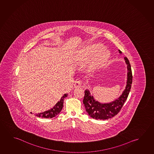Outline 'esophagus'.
<instances>
[{
	"mask_svg": "<svg viewBox=\"0 0 154 154\" xmlns=\"http://www.w3.org/2000/svg\"><path fill=\"white\" fill-rule=\"evenodd\" d=\"M81 84H82V82L80 80H76L74 83V87L75 88H78L81 87Z\"/></svg>",
	"mask_w": 154,
	"mask_h": 154,
	"instance_id": "34e87169",
	"label": "esophagus"
}]
</instances>
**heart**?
<instances>
[{"mask_svg":"<svg viewBox=\"0 0 154 154\" xmlns=\"http://www.w3.org/2000/svg\"><path fill=\"white\" fill-rule=\"evenodd\" d=\"M83 62L89 61V68L91 69L100 67L105 64L110 58L109 51L102 44H95L85 48L81 52Z\"/></svg>","mask_w":154,"mask_h":154,"instance_id":"heart-1","label":"heart"}]
</instances>
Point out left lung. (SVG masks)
Returning <instances> with one entry per match:
<instances>
[{"instance_id":"obj_1","label":"left lung","mask_w":154,"mask_h":154,"mask_svg":"<svg viewBox=\"0 0 154 154\" xmlns=\"http://www.w3.org/2000/svg\"><path fill=\"white\" fill-rule=\"evenodd\" d=\"M120 54L122 52L118 50ZM124 60L127 65V74L126 85L122 94L113 101L109 103H100L96 100L91 94L90 91L85 89L83 103L85 110L91 117L95 119L106 120L117 115L127 100L132 83L131 66L128 59L125 57Z\"/></svg>"}]
</instances>
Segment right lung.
Returning <instances> with one entry per match:
<instances>
[{
  "instance_id": "obj_1",
  "label": "right lung",
  "mask_w": 154,
  "mask_h": 154,
  "mask_svg": "<svg viewBox=\"0 0 154 154\" xmlns=\"http://www.w3.org/2000/svg\"><path fill=\"white\" fill-rule=\"evenodd\" d=\"M68 95V94H64L59 101L54 106V107L51 109L44 111L43 112L39 113L36 115L37 117L41 118H52L58 115L59 113L61 112V110L63 107V100L65 98H66Z\"/></svg>"
}]
</instances>
